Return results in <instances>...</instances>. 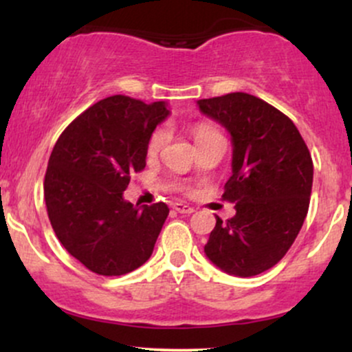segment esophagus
Segmentation results:
<instances>
[{"mask_svg":"<svg viewBox=\"0 0 352 352\" xmlns=\"http://www.w3.org/2000/svg\"><path fill=\"white\" fill-rule=\"evenodd\" d=\"M173 210L179 213H193V207H190V205H185V204H180V201L173 204Z\"/></svg>","mask_w":352,"mask_h":352,"instance_id":"obj_1","label":"esophagus"}]
</instances>
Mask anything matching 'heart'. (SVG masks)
I'll use <instances>...</instances> for the list:
<instances>
[{"instance_id":"heart-1","label":"heart","mask_w":352,"mask_h":352,"mask_svg":"<svg viewBox=\"0 0 352 352\" xmlns=\"http://www.w3.org/2000/svg\"><path fill=\"white\" fill-rule=\"evenodd\" d=\"M213 132H217L215 129L210 127V125H207V124L193 125V137H195V142H199V140L205 139V137L212 135ZM165 140H167V129H165V127L155 129V131H153L152 134L148 135L147 145H145L148 155H153V153L159 152L160 148H162V145L165 144Z\"/></svg>"}]
</instances>
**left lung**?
Masks as SVG:
<instances>
[{
    "instance_id": "1",
    "label": "left lung",
    "mask_w": 352,
    "mask_h": 352,
    "mask_svg": "<svg viewBox=\"0 0 352 352\" xmlns=\"http://www.w3.org/2000/svg\"><path fill=\"white\" fill-rule=\"evenodd\" d=\"M200 111L228 129L232 177L221 199L236 215L217 217L205 253L228 274L248 278L274 266L296 240L309 208L313 159L288 116L246 92L200 99Z\"/></svg>"
}]
</instances>
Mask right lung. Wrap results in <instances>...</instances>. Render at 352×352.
Instances as JSON below:
<instances>
[{
	"instance_id": "obj_1",
	"label": "right lung",
	"mask_w": 352,
	"mask_h": 352,
	"mask_svg": "<svg viewBox=\"0 0 352 352\" xmlns=\"http://www.w3.org/2000/svg\"><path fill=\"white\" fill-rule=\"evenodd\" d=\"M168 111L111 96L64 129L44 175V201L60 245L92 273L120 276L151 258L168 207H134L122 192L142 172L147 139Z\"/></svg>"
}]
</instances>
